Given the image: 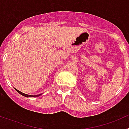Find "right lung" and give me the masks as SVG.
Returning a JSON list of instances; mask_svg holds the SVG:
<instances>
[{"label": "right lung", "instance_id": "1", "mask_svg": "<svg viewBox=\"0 0 129 129\" xmlns=\"http://www.w3.org/2000/svg\"><path fill=\"white\" fill-rule=\"evenodd\" d=\"M15 89L16 90V91H17V92H19V94H21V95H23V96L26 97V98H29V97H38V96H39V95H41V94H39V95H28V94H24V93H22V92H20V91L18 90H17V89H16V88H15Z\"/></svg>", "mask_w": 129, "mask_h": 129}]
</instances>
